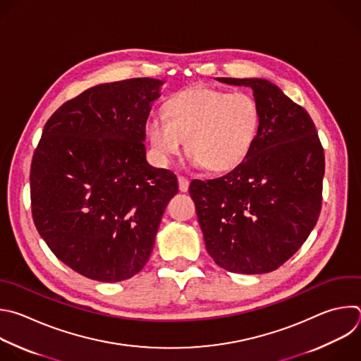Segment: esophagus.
<instances>
[{
    "label": "esophagus",
    "mask_w": 361,
    "mask_h": 361,
    "mask_svg": "<svg viewBox=\"0 0 361 361\" xmlns=\"http://www.w3.org/2000/svg\"><path fill=\"white\" fill-rule=\"evenodd\" d=\"M188 187H190V181L185 178V177H178V190L181 192H187L188 191Z\"/></svg>",
    "instance_id": "34e87169"
}]
</instances>
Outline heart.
I'll list each match as a JSON object with an SVG mask.
<instances>
[{
  "mask_svg": "<svg viewBox=\"0 0 361 361\" xmlns=\"http://www.w3.org/2000/svg\"><path fill=\"white\" fill-rule=\"evenodd\" d=\"M261 125V106L252 94L197 86L170 96L163 117H150L145 133L161 164L178 157L187 140L192 166L228 173L250 156Z\"/></svg>",
  "mask_w": 361,
  "mask_h": 361,
  "instance_id": "1",
  "label": "heart"
}]
</instances>
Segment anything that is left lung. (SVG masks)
<instances>
[{
	"instance_id": "obj_1",
	"label": "left lung",
	"mask_w": 361,
	"mask_h": 361,
	"mask_svg": "<svg viewBox=\"0 0 361 361\" xmlns=\"http://www.w3.org/2000/svg\"><path fill=\"white\" fill-rule=\"evenodd\" d=\"M247 86L261 106L262 125L250 156L224 177L192 180L205 248L235 274H268L307 239L322 208L324 153L309 113L261 78H215Z\"/></svg>"
}]
</instances>
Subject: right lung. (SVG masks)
Listing matches in <instances>:
<instances>
[{"label":"right lung","mask_w":361,"mask_h":361,"mask_svg":"<svg viewBox=\"0 0 361 361\" xmlns=\"http://www.w3.org/2000/svg\"><path fill=\"white\" fill-rule=\"evenodd\" d=\"M164 82L89 87L47 122L31 164L35 226L75 272L120 282L147 264L177 177L146 160L145 126Z\"/></svg>","instance_id":"1"}]
</instances>
